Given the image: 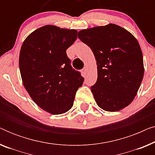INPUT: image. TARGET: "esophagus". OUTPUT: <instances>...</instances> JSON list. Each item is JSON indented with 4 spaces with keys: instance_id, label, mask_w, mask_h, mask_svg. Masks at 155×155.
I'll list each match as a JSON object with an SVG mask.
<instances>
[{
    "instance_id": "1",
    "label": "esophagus",
    "mask_w": 155,
    "mask_h": 155,
    "mask_svg": "<svg viewBox=\"0 0 155 155\" xmlns=\"http://www.w3.org/2000/svg\"><path fill=\"white\" fill-rule=\"evenodd\" d=\"M82 74H83V75H86V73H87V68H84L82 69Z\"/></svg>"
}]
</instances>
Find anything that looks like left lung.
Returning a JSON list of instances; mask_svg holds the SVG:
<instances>
[{
    "mask_svg": "<svg viewBox=\"0 0 155 155\" xmlns=\"http://www.w3.org/2000/svg\"><path fill=\"white\" fill-rule=\"evenodd\" d=\"M78 38L90 47L97 61V80L91 90L97 105L107 111H118L128 106L144 75L137 40L114 24L83 29Z\"/></svg>",
    "mask_w": 155,
    "mask_h": 155,
    "instance_id": "obj_1",
    "label": "left lung"
}]
</instances>
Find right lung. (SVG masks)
I'll return each instance as SVG.
<instances>
[{
  "label": "right lung",
  "mask_w": 155,
  "mask_h": 155,
  "mask_svg": "<svg viewBox=\"0 0 155 155\" xmlns=\"http://www.w3.org/2000/svg\"><path fill=\"white\" fill-rule=\"evenodd\" d=\"M77 34L75 29L46 25L31 33L21 47L19 65L23 84L33 101L50 114L71 109L83 84L81 73L72 68L66 54Z\"/></svg>",
  "instance_id": "1"
}]
</instances>
